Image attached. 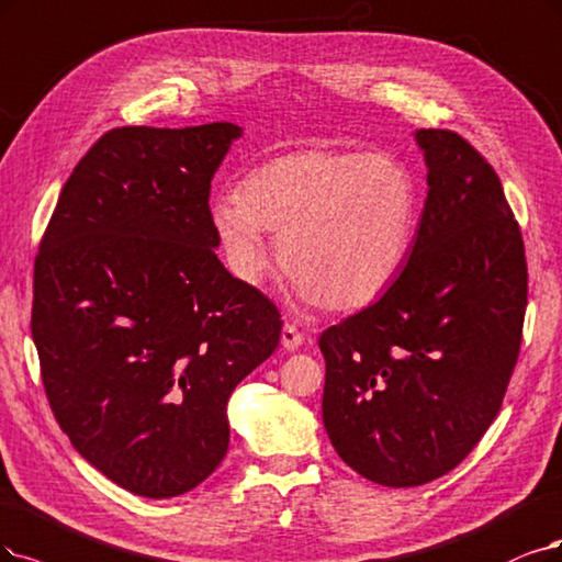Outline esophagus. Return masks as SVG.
I'll use <instances>...</instances> for the list:
<instances>
[{"label":"esophagus","mask_w":562,"mask_h":562,"mask_svg":"<svg viewBox=\"0 0 562 562\" xmlns=\"http://www.w3.org/2000/svg\"><path fill=\"white\" fill-rule=\"evenodd\" d=\"M280 342H282V347H284L286 351H294V349H299V347L305 342V336L301 334L296 324H289V322H286V324L282 326Z\"/></svg>","instance_id":"34e87169"}]
</instances>
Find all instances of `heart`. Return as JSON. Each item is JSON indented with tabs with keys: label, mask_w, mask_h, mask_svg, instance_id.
I'll return each mask as SVG.
<instances>
[{
	"label": "heart",
	"mask_w": 562,
	"mask_h": 562,
	"mask_svg": "<svg viewBox=\"0 0 562 562\" xmlns=\"http://www.w3.org/2000/svg\"><path fill=\"white\" fill-rule=\"evenodd\" d=\"M419 220L414 178L396 159L330 148L263 161L211 201L228 268L259 282L270 263L263 232L301 294L330 313L375 303L396 282Z\"/></svg>",
	"instance_id": "1"
}]
</instances>
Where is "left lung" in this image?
Listing matches in <instances>:
<instances>
[{
    "instance_id": "left-lung-1",
    "label": "left lung",
    "mask_w": 562,
    "mask_h": 562,
    "mask_svg": "<svg viewBox=\"0 0 562 562\" xmlns=\"http://www.w3.org/2000/svg\"><path fill=\"white\" fill-rule=\"evenodd\" d=\"M426 203L384 296L326 328L322 417L340 459L405 488L447 474L501 412L521 347V228L491 164L459 134L414 132Z\"/></svg>"
}]
</instances>
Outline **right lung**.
<instances>
[{"mask_svg":"<svg viewBox=\"0 0 562 562\" xmlns=\"http://www.w3.org/2000/svg\"><path fill=\"white\" fill-rule=\"evenodd\" d=\"M240 136L234 122L103 134L34 261L32 338L59 428L155 501L215 472L228 396L280 342L278 307L215 255L211 180Z\"/></svg>","mask_w":562,"mask_h":562,"instance_id":"right-lung-1","label":"right lung"}]
</instances>
